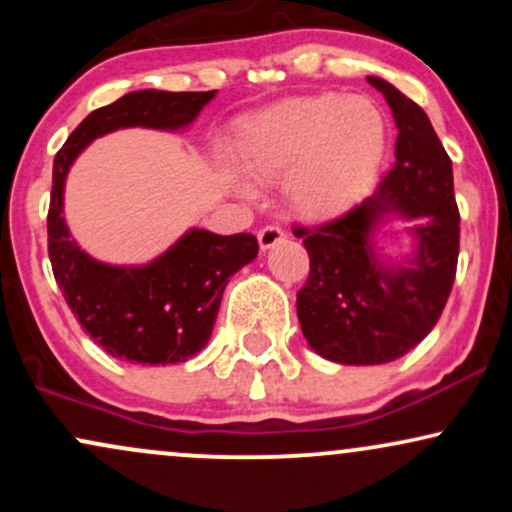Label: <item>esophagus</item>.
Returning <instances> with one entry per match:
<instances>
[{
	"mask_svg": "<svg viewBox=\"0 0 512 512\" xmlns=\"http://www.w3.org/2000/svg\"><path fill=\"white\" fill-rule=\"evenodd\" d=\"M284 228L281 226H274V223H269V226H264V228H260V233H257V240H260V248L262 250H269V248H274L276 243H281V240H284Z\"/></svg>",
	"mask_w": 512,
	"mask_h": 512,
	"instance_id": "esophagus-1",
	"label": "esophagus"
}]
</instances>
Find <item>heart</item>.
Wrapping results in <instances>:
<instances>
[{
    "mask_svg": "<svg viewBox=\"0 0 512 512\" xmlns=\"http://www.w3.org/2000/svg\"><path fill=\"white\" fill-rule=\"evenodd\" d=\"M385 142V117L368 98H296L250 122L240 166L264 182L289 175L291 207L322 219L366 190L383 161Z\"/></svg>",
    "mask_w": 512,
    "mask_h": 512,
    "instance_id": "b5f03b06",
    "label": "heart"
}]
</instances>
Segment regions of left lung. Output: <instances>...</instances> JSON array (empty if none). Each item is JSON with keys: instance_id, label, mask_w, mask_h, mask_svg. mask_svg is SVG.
Returning <instances> with one entry per match:
<instances>
[{"instance_id": "8db88e82", "label": "left lung", "mask_w": 512, "mask_h": 512, "mask_svg": "<svg viewBox=\"0 0 512 512\" xmlns=\"http://www.w3.org/2000/svg\"><path fill=\"white\" fill-rule=\"evenodd\" d=\"M397 122L395 163L380 187L337 219L296 226L310 257L298 291L303 337L322 358L344 366L390 363L436 327L455 284L460 211L452 161L424 110L395 86L368 76ZM390 213L416 220L420 250L407 268L374 255V226Z\"/></svg>"}]
</instances>
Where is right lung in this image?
Instances as JSON below:
<instances>
[{"label": "right lung", "instance_id": "add662e5", "mask_svg": "<svg viewBox=\"0 0 512 512\" xmlns=\"http://www.w3.org/2000/svg\"><path fill=\"white\" fill-rule=\"evenodd\" d=\"M216 91H134L93 110L57 151L48 211V255L57 286L81 327L110 356L146 366L187 361L207 346L228 279L257 257L252 233L216 236L192 228L144 267H110L88 257L62 216L64 180L96 137L120 127L180 129Z\"/></svg>", "mask_w": 512, "mask_h": 512}]
</instances>
